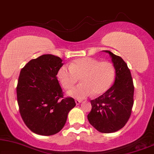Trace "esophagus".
Wrapping results in <instances>:
<instances>
[{"label":"esophagus","mask_w":154,"mask_h":154,"mask_svg":"<svg viewBox=\"0 0 154 154\" xmlns=\"http://www.w3.org/2000/svg\"><path fill=\"white\" fill-rule=\"evenodd\" d=\"M81 102H82V101L81 100H78V99H76V100H75V104H76L77 105L79 104Z\"/></svg>","instance_id":"1"}]
</instances>
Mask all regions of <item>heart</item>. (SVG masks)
<instances>
[{
    "label": "heart",
    "mask_w": 154,
    "mask_h": 154,
    "mask_svg": "<svg viewBox=\"0 0 154 154\" xmlns=\"http://www.w3.org/2000/svg\"><path fill=\"white\" fill-rule=\"evenodd\" d=\"M112 63L92 57L79 58L59 69L57 78L62 87L70 90L79 82L83 83L67 92L69 96L83 99L94 92V95L104 94L109 89L115 79Z\"/></svg>",
    "instance_id": "heart-1"
}]
</instances>
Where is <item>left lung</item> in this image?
I'll return each mask as SVG.
<instances>
[{
  "label": "left lung",
  "instance_id": "1",
  "mask_svg": "<svg viewBox=\"0 0 154 154\" xmlns=\"http://www.w3.org/2000/svg\"><path fill=\"white\" fill-rule=\"evenodd\" d=\"M116 70L113 85L102 95L90 101L88 115L90 123L99 132L111 133L123 128L129 120L134 104V84L128 65L121 57L109 50Z\"/></svg>",
  "mask_w": 154,
  "mask_h": 154
}]
</instances>
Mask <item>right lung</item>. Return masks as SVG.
I'll list each match as a JSON object with an SVG mask.
<instances>
[{"instance_id":"add662e5","label":"right lung","mask_w":154,"mask_h":154,"mask_svg":"<svg viewBox=\"0 0 154 154\" xmlns=\"http://www.w3.org/2000/svg\"><path fill=\"white\" fill-rule=\"evenodd\" d=\"M62 65L59 57L43 54L21 69L17 85L19 109L25 125L35 134L57 133L75 106L73 98L64 97L56 76Z\"/></svg>"}]
</instances>
